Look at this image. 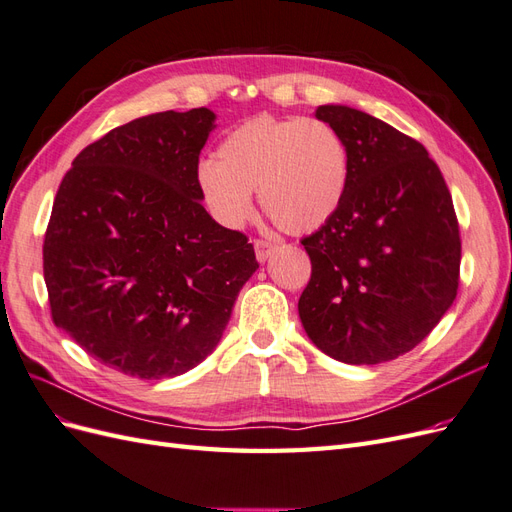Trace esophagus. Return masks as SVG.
I'll return each instance as SVG.
<instances>
[{
  "label": "esophagus",
  "instance_id": "obj_1",
  "mask_svg": "<svg viewBox=\"0 0 512 512\" xmlns=\"http://www.w3.org/2000/svg\"><path fill=\"white\" fill-rule=\"evenodd\" d=\"M254 250H256L258 262H267L271 258V254L277 250V243L265 241V239H256L254 241Z\"/></svg>",
  "mask_w": 512,
  "mask_h": 512
}]
</instances>
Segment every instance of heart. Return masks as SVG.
I'll return each instance as SVG.
<instances>
[{"label":"heart","instance_id":"obj_1","mask_svg":"<svg viewBox=\"0 0 512 512\" xmlns=\"http://www.w3.org/2000/svg\"><path fill=\"white\" fill-rule=\"evenodd\" d=\"M205 205L224 226L239 228L260 205L286 232H309L342 203L348 153L339 134L320 119L256 117L232 130L218 147V162L196 170Z\"/></svg>","mask_w":512,"mask_h":512}]
</instances>
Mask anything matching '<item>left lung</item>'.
I'll use <instances>...</instances> for the list:
<instances>
[{
	"label": "left lung",
	"instance_id": "left-lung-1",
	"mask_svg": "<svg viewBox=\"0 0 512 512\" xmlns=\"http://www.w3.org/2000/svg\"><path fill=\"white\" fill-rule=\"evenodd\" d=\"M316 117L348 153L342 203L301 243L312 280L299 318L312 344L348 365L406 354L457 297L459 226L438 164L414 138L344 104Z\"/></svg>",
	"mask_w": 512,
	"mask_h": 512
}]
</instances>
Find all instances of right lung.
<instances>
[{"label": "right lung", "instance_id": "1", "mask_svg": "<svg viewBox=\"0 0 512 512\" xmlns=\"http://www.w3.org/2000/svg\"><path fill=\"white\" fill-rule=\"evenodd\" d=\"M215 113H156L74 158L44 237L57 327L106 367L175 378L220 344L252 243L215 222L196 183Z\"/></svg>", "mask_w": 512, "mask_h": 512}]
</instances>
